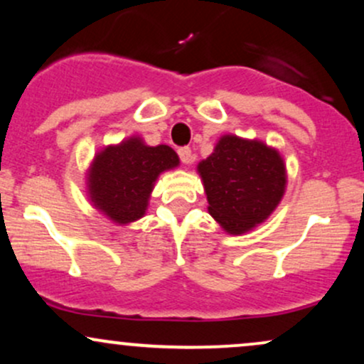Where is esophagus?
<instances>
[{"label": "esophagus", "instance_id": "esophagus-1", "mask_svg": "<svg viewBox=\"0 0 364 364\" xmlns=\"http://www.w3.org/2000/svg\"><path fill=\"white\" fill-rule=\"evenodd\" d=\"M178 156L181 159L183 164H190L191 162V149L190 147H181L178 150Z\"/></svg>", "mask_w": 364, "mask_h": 364}]
</instances>
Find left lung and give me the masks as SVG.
<instances>
[{
    "label": "left lung",
    "mask_w": 364,
    "mask_h": 364,
    "mask_svg": "<svg viewBox=\"0 0 364 364\" xmlns=\"http://www.w3.org/2000/svg\"><path fill=\"white\" fill-rule=\"evenodd\" d=\"M208 214L229 235H243L262 224L286 190V166L277 150L260 140L224 135L198 164Z\"/></svg>",
    "instance_id": "8db88e82"
}]
</instances>
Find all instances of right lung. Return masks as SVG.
I'll return each instance as SVG.
<instances>
[{
	"label": "right lung",
	"mask_w": 364,
	"mask_h": 364,
	"mask_svg": "<svg viewBox=\"0 0 364 364\" xmlns=\"http://www.w3.org/2000/svg\"><path fill=\"white\" fill-rule=\"evenodd\" d=\"M178 166L179 157L173 149L149 147L140 136L107 145L95 154L87 173L90 202L112 223H135L145 215L159 174Z\"/></svg>",
	"instance_id": "obj_1"
}]
</instances>
